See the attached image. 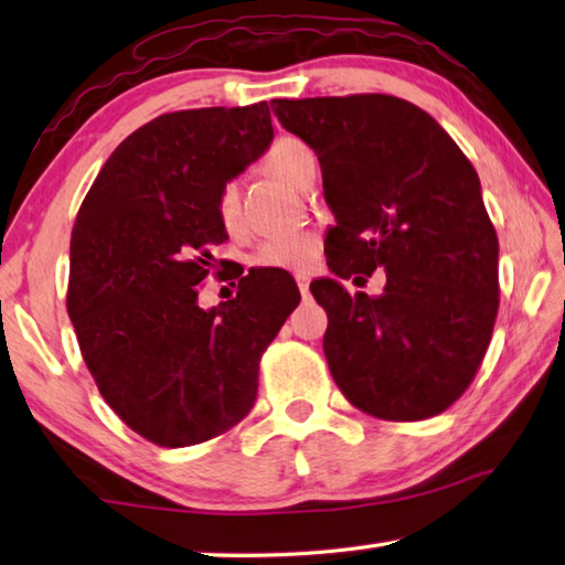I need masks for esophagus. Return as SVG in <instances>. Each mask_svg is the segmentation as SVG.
<instances>
[{"mask_svg":"<svg viewBox=\"0 0 565 565\" xmlns=\"http://www.w3.org/2000/svg\"><path fill=\"white\" fill-rule=\"evenodd\" d=\"M309 284H311V279H309V276H306V274L296 276V286H299L301 296H309Z\"/></svg>","mask_w":565,"mask_h":565,"instance_id":"1","label":"esophagus"}]
</instances>
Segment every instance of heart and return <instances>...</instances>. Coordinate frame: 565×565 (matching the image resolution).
Here are the masks:
<instances>
[{
    "label": "heart",
    "mask_w": 565,
    "mask_h": 565,
    "mask_svg": "<svg viewBox=\"0 0 565 565\" xmlns=\"http://www.w3.org/2000/svg\"><path fill=\"white\" fill-rule=\"evenodd\" d=\"M313 161L311 149L296 137L276 139L266 151L264 167L294 186L303 184V174ZM216 216L226 232H236L242 226V186L236 179H228L216 194ZM321 236L317 232H286L264 238L254 252V264L259 269L274 271H311L321 259Z\"/></svg>",
    "instance_id": "b5f03b06"
}]
</instances>
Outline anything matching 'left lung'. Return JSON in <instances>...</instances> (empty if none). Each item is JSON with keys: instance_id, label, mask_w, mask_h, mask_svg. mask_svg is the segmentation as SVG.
Listing matches in <instances>:
<instances>
[{"instance_id": "left-lung-1", "label": "left lung", "mask_w": 565, "mask_h": 565, "mask_svg": "<svg viewBox=\"0 0 565 565\" xmlns=\"http://www.w3.org/2000/svg\"><path fill=\"white\" fill-rule=\"evenodd\" d=\"M271 109L319 157L337 216L329 269L386 271L376 299L311 284L329 317L333 381L369 416L441 414L471 386L499 313V236L473 164L434 117L391 94L274 99Z\"/></svg>"}]
</instances>
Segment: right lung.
<instances>
[{"label": "right lung", "mask_w": 565, "mask_h": 565, "mask_svg": "<svg viewBox=\"0 0 565 565\" xmlns=\"http://www.w3.org/2000/svg\"><path fill=\"white\" fill-rule=\"evenodd\" d=\"M271 139L266 102L161 114L114 149L76 214L66 311L82 356L114 414L161 448L252 411L264 351L299 306L294 279L266 269L238 274L218 309L196 303L226 238L218 189Z\"/></svg>", "instance_id": "add662e5"}]
</instances>
